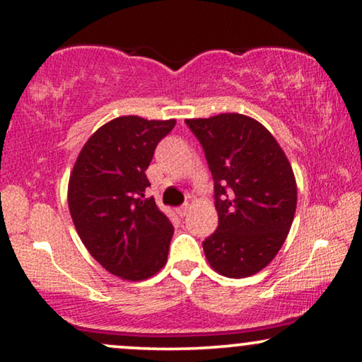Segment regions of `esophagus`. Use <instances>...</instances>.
I'll return each mask as SVG.
<instances>
[{
  "label": "esophagus",
  "mask_w": 362,
  "mask_h": 362,
  "mask_svg": "<svg viewBox=\"0 0 362 362\" xmlns=\"http://www.w3.org/2000/svg\"><path fill=\"white\" fill-rule=\"evenodd\" d=\"M189 209H191L189 204H182L181 207H177V214H180L181 217H185V216H187V212H189Z\"/></svg>",
  "instance_id": "34e87169"
}]
</instances>
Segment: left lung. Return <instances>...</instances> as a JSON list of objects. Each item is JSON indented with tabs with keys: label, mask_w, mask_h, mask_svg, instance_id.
Returning <instances> with one entry per match:
<instances>
[{
	"label": "left lung",
	"mask_w": 362,
	"mask_h": 362,
	"mask_svg": "<svg viewBox=\"0 0 362 362\" xmlns=\"http://www.w3.org/2000/svg\"><path fill=\"white\" fill-rule=\"evenodd\" d=\"M214 180L219 226L202 242L217 274L245 279L265 269L288 235L296 181L274 135L254 118L221 113L189 118Z\"/></svg>",
	"instance_id": "obj_1"
}]
</instances>
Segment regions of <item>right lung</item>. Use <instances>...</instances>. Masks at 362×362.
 Masks as SVG:
<instances>
[{
    "label": "right lung",
    "instance_id": "obj_1",
    "mask_svg": "<svg viewBox=\"0 0 362 362\" xmlns=\"http://www.w3.org/2000/svg\"><path fill=\"white\" fill-rule=\"evenodd\" d=\"M176 120L113 118L88 138L69 177L67 201L86 249L112 275L150 279L165 267L175 227L145 199V175Z\"/></svg>",
    "mask_w": 362,
    "mask_h": 362
}]
</instances>
